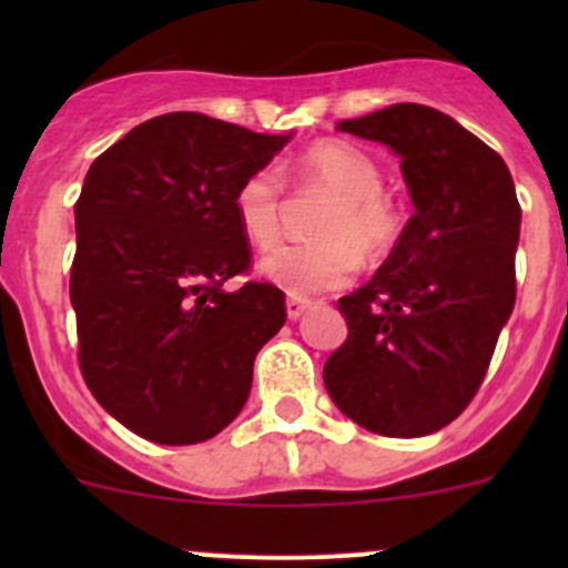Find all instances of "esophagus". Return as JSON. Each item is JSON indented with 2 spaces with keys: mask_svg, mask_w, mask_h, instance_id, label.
I'll use <instances>...</instances> for the list:
<instances>
[{
  "mask_svg": "<svg viewBox=\"0 0 568 568\" xmlns=\"http://www.w3.org/2000/svg\"><path fill=\"white\" fill-rule=\"evenodd\" d=\"M307 305H311V302L302 300V296H288V300H285V313H288L291 321H296L307 311Z\"/></svg>",
  "mask_w": 568,
  "mask_h": 568,
  "instance_id": "1",
  "label": "esophagus"
}]
</instances>
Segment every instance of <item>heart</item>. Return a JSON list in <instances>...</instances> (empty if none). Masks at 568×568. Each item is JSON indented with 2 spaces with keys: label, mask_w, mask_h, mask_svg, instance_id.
Wrapping results in <instances>:
<instances>
[{
  "label": "heart",
  "mask_w": 568,
  "mask_h": 568,
  "mask_svg": "<svg viewBox=\"0 0 568 568\" xmlns=\"http://www.w3.org/2000/svg\"><path fill=\"white\" fill-rule=\"evenodd\" d=\"M302 186L329 192L332 205L316 220L318 239L283 244L263 257L261 268L291 296H311L346 285L363 263L390 257L404 236L406 220L382 192V168L359 148L341 140H321L300 153L294 164ZM285 183L274 168L252 170L239 183L233 211L250 244L268 250L283 227Z\"/></svg>",
  "instance_id": "heart-1"
}]
</instances>
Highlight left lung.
Listing matches in <instances>:
<instances>
[{"instance_id":"obj_1","label":"left lung","mask_w":568,"mask_h":568,"mask_svg":"<svg viewBox=\"0 0 568 568\" xmlns=\"http://www.w3.org/2000/svg\"><path fill=\"white\" fill-rule=\"evenodd\" d=\"M337 129L400 156L415 214L379 272L341 296L348 337L324 385L382 437H423L467 409L517 302L519 209L506 162L454 118L393 104Z\"/></svg>"}]
</instances>
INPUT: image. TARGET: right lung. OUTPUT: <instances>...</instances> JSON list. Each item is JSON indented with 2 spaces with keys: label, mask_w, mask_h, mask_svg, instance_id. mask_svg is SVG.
<instances>
[{
  "label": "right lung",
  "mask_w": 568,
  "mask_h": 568,
  "mask_svg": "<svg viewBox=\"0 0 568 568\" xmlns=\"http://www.w3.org/2000/svg\"><path fill=\"white\" fill-rule=\"evenodd\" d=\"M288 136L170 112L90 164L73 209L79 368L95 400L142 439L216 437L247 400L255 354L285 324L277 285H222L252 266L233 211L239 183Z\"/></svg>",
  "instance_id": "right-lung-1"
}]
</instances>
